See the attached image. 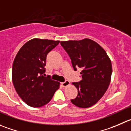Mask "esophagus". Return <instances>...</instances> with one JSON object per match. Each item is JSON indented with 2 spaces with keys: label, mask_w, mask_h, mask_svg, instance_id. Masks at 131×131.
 <instances>
[{
  "label": "esophagus",
  "mask_w": 131,
  "mask_h": 131,
  "mask_svg": "<svg viewBox=\"0 0 131 131\" xmlns=\"http://www.w3.org/2000/svg\"><path fill=\"white\" fill-rule=\"evenodd\" d=\"M70 85V82H69L68 80H66L64 82H62V85L63 88H66V87L69 86Z\"/></svg>",
  "instance_id": "1"
}]
</instances>
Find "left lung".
I'll return each mask as SVG.
<instances>
[{
  "instance_id": "left-lung-1",
  "label": "left lung",
  "mask_w": 131,
  "mask_h": 131,
  "mask_svg": "<svg viewBox=\"0 0 131 131\" xmlns=\"http://www.w3.org/2000/svg\"><path fill=\"white\" fill-rule=\"evenodd\" d=\"M71 60L74 71L82 68V80L73 82L78 95L71 100L78 107L88 108L96 104L107 90L111 80L112 63L100 45L89 38L61 41Z\"/></svg>"
}]
</instances>
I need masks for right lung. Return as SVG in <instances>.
<instances>
[{
	"label": "right lung",
	"mask_w": 131,
	"mask_h": 131,
	"mask_svg": "<svg viewBox=\"0 0 131 131\" xmlns=\"http://www.w3.org/2000/svg\"><path fill=\"white\" fill-rule=\"evenodd\" d=\"M59 40L33 38L22 46L12 67V81L20 98L27 105L40 107L48 104L60 82L44 77L47 54Z\"/></svg>",
	"instance_id": "1"
}]
</instances>
